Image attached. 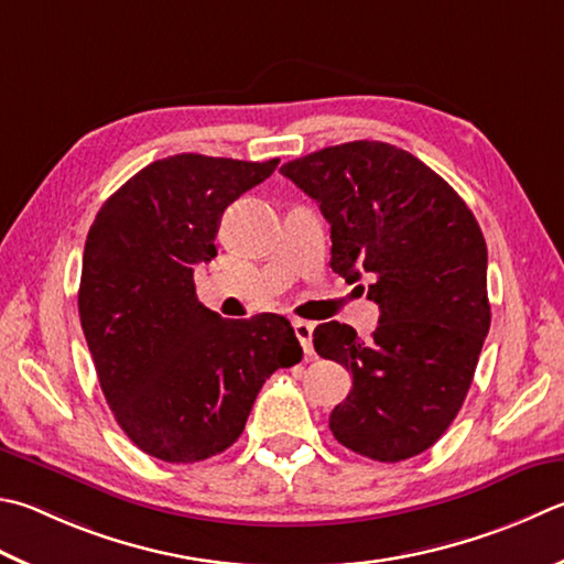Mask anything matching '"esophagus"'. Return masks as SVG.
I'll list each match as a JSON object with an SVG mask.
<instances>
[{
    "instance_id": "esophagus-1",
    "label": "esophagus",
    "mask_w": 564,
    "mask_h": 564,
    "mask_svg": "<svg viewBox=\"0 0 564 564\" xmlns=\"http://www.w3.org/2000/svg\"><path fill=\"white\" fill-rule=\"evenodd\" d=\"M293 330L299 343L303 345L305 355H313V323L308 321H293Z\"/></svg>"
}]
</instances>
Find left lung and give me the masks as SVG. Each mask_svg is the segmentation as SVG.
I'll use <instances>...</instances> for the list:
<instances>
[{"label": "left lung", "instance_id": "1", "mask_svg": "<svg viewBox=\"0 0 564 564\" xmlns=\"http://www.w3.org/2000/svg\"><path fill=\"white\" fill-rule=\"evenodd\" d=\"M281 175L321 204L333 271L347 283L370 275L367 299L380 305L370 340L337 321L313 333L315 352L352 375L333 436L384 464L426 452L464 404L490 327L476 217L432 167L380 140L311 152Z\"/></svg>", "mask_w": 564, "mask_h": 564}]
</instances>
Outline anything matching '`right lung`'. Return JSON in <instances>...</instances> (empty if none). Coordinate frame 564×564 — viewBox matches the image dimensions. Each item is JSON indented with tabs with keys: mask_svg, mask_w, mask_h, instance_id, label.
<instances>
[{
	"mask_svg": "<svg viewBox=\"0 0 564 564\" xmlns=\"http://www.w3.org/2000/svg\"><path fill=\"white\" fill-rule=\"evenodd\" d=\"M275 165L194 152L158 160L88 231L78 313L100 389L130 442L167 464L229 448L263 382L303 357L283 315L224 321L194 291V265L217 256L224 209Z\"/></svg>",
	"mask_w": 564,
	"mask_h": 564,
	"instance_id": "add662e5",
	"label": "right lung"
}]
</instances>
